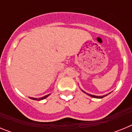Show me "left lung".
Wrapping results in <instances>:
<instances>
[{
    "instance_id": "left-lung-1",
    "label": "left lung",
    "mask_w": 132,
    "mask_h": 132,
    "mask_svg": "<svg viewBox=\"0 0 132 132\" xmlns=\"http://www.w3.org/2000/svg\"><path fill=\"white\" fill-rule=\"evenodd\" d=\"M81 90H82V92H83L84 93H85V94H87V95H88V96H90V97H93V98H102L105 97V96H106L107 95H108L109 94H110L111 93H108V94H106V95H103V96H95V95H93V94H88V93H87L85 91H84V90H82V89H80Z\"/></svg>"
}]
</instances>
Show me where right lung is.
Segmentation results:
<instances>
[{
  "label": "right lung",
  "mask_w": 132,
  "mask_h": 132,
  "mask_svg": "<svg viewBox=\"0 0 132 132\" xmlns=\"http://www.w3.org/2000/svg\"><path fill=\"white\" fill-rule=\"evenodd\" d=\"M50 94H47V95H45V96H42V97H40V98H33V97H29V98H31V99H32V100H34V101H42V100H44V99L46 98H47L49 96H50Z\"/></svg>",
  "instance_id": "1"
}]
</instances>
